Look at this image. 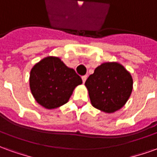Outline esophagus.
<instances>
[{
  "instance_id": "34e87169",
  "label": "esophagus",
  "mask_w": 157,
  "mask_h": 157,
  "mask_svg": "<svg viewBox=\"0 0 157 157\" xmlns=\"http://www.w3.org/2000/svg\"><path fill=\"white\" fill-rule=\"evenodd\" d=\"M86 78H87V75H83V76H82V82H83V83H85V82H86Z\"/></svg>"
}]
</instances>
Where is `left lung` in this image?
<instances>
[{"mask_svg":"<svg viewBox=\"0 0 157 157\" xmlns=\"http://www.w3.org/2000/svg\"><path fill=\"white\" fill-rule=\"evenodd\" d=\"M85 86L92 106L111 113L121 109L128 101L133 89V79L123 65L108 62L95 69Z\"/></svg>","mask_w":157,"mask_h":157,"instance_id":"obj_1","label":"left lung"}]
</instances>
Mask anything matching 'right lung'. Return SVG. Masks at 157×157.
<instances>
[{
  "instance_id": "add662e5",
  "label": "right lung",
  "mask_w": 157,
  "mask_h": 157,
  "mask_svg": "<svg viewBox=\"0 0 157 157\" xmlns=\"http://www.w3.org/2000/svg\"><path fill=\"white\" fill-rule=\"evenodd\" d=\"M82 83L73 69L67 67L58 57L48 56L31 70L30 89L38 103L53 109L68 102L75 86Z\"/></svg>"
}]
</instances>
